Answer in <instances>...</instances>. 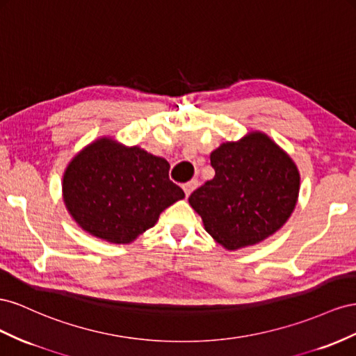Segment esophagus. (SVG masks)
Returning a JSON list of instances; mask_svg holds the SVG:
<instances>
[{"mask_svg": "<svg viewBox=\"0 0 356 356\" xmlns=\"http://www.w3.org/2000/svg\"><path fill=\"white\" fill-rule=\"evenodd\" d=\"M197 186H198V180H195V179L191 180V181H186V184H184V191H185L186 197H189L192 194V191H194Z\"/></svg>", "mask_w": 356, "mask_h": 356, "instance_id": "1", "label": "esophagus"}]
</instances>
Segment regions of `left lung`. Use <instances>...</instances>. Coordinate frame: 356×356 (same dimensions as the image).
Listing matches in <instances>:
<instances>
[{"label":"left lung","instance_id":"obj_1","mask_svg":"<svg viewBox=\"0 0 356 356\" xmlns=\"http://www.w3.org/2000/svg\"><path fill=\"white\" fill-rule=\"evenodd\" d=\"M215 177L192 192L189 204L228 250L257 245L288 220L297 204L300 175L271 138L252 133L211 152Z\"/></svg>","mask_w":356,"mask_h":356}]
</instances>
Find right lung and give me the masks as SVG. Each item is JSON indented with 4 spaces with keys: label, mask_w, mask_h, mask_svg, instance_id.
<instances>
[{
    "label": "right lung",
    "mask_w": 356,
    "mask_h": 356,
    "mask_svg": "<svg viewBox=\"0 0 356 356\" xmlns=\"http://www.w3.org/2000/svg\"><path fill=\"white\" fill-rule=\"evenodd\" d=\"M170 164L146 150L101 138L70 162L64 201L89 234L129 243L156 223L161 211L185 197L168 177Z\"/></svg>",
    "instance_id": "add662e5"
}]
</instances>
